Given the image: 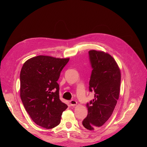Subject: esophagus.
<instances>
[{
    "mask_svg": "<svg viewBox=\"0 0 147 147\" xmlns=\"http://www.w3.org/2000/svg\"><path fill=\"white\" fill-rule=\"evenodd\" d=\"M69 102L71 106H75L77 104V102L75 100H71L69 101Z\"/></svg>",
    "mask_w": 147,
    "mask_h": 147,
    "instance_id": "34e87169",
    "label": "esophagus"
}]
</instances>
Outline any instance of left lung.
<instances>
[{"label":"left lung","mask_w":147,"mask_h":147,"mask_svg":"<svg viewBox=\"0 0 147 147\" xmlns=\"http://www.w3.org/2000/svg\"><path fill=\"white\" fill-rule=\"evenodd\" d=\"M89 56L92 68L89 89L94 92V98L86 105L88 115L82 124L92 131L104 125L112 115L119 96L121 72L109 53L92 50Z\"/></svg>","instance_id":"1"}]
</instances>
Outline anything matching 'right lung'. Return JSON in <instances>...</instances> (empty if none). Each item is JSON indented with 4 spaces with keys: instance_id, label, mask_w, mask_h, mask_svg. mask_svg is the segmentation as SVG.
I'll list each match as a JSON object with an SVG mask.
<instances>
[{
    "instance_id": "1",
    "label": "right lung",
    "mask_w": 147,
    "mask_h": 147,
    "mask_svg": "<svg viewBox=\"0 0 147 147\" xmlns=\"http://www.w3.org/2000/svg\"><path fill=\"white\" fill-rule=\"evenodd\" d=\"M69 58L40 55L26 61L20 73V97L33 121L46 129L57 126L67 105L59 99L57 81Z\"/></svg>"
}]
</instances>
